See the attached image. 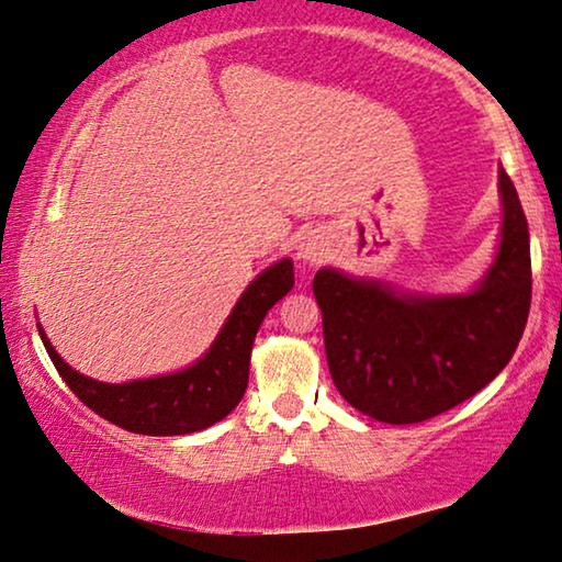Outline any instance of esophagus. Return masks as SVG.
Listing matches in <instances>:
<instances>
[{
	"label": "esophagus",
	"instance_id": "obj_1",
	"mask_svg": "<svg viewBox=\"0 0 562 562\" xmlns=\"http://www.w3.org/2000/svg\"><path fill=\"white\" fill-rule=\"evenodd\" d=\"M327 252L323 235H305L295 247V255L302 265H317Z\"/></svg>",
	"mask_w": 562,
	"mask_h": 562
}]
</instances>
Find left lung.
Wrapping results in <instances>:
<instances>
[{
    "instance_id": "obj_1",
    "label": "left lung",
    "mask_w": 562,
    "mask_h": 562,
    "mask_svg": "<svg viewBox=\"0 0 562 562\" xmlns=\"http://www.w3.org/2000/svg\"><path fill=\"white\" fill-rule=\"evenodd\" d=\"M501 243L473 290L409 292L393 282L317 270L329 375L362 415L387 425L430 420L501 375L530 313V233L515 184L497 169Z\"/></svg>"
}]
</instances>
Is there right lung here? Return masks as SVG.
<instances>
[{
    "mask_svg": "<svg viewBox=\"0 0 562 562\" xmlns=\"http://www.w3.org/2000/svg\"><path fill=\"white\" fill-rule=\"evenodd\" d=\"M295 284L290 257H282L247 284L215 342L198 362L169 375L100 382L77 372L59 358L49 337H40L61 380L82 403L112 425L139 435H190L227 417L243 400L249 380V355L265 315Z\"/></svg>",
    "mask_w": 562,
    "mask_h": 562,
    "instance_id": "add662e5",
    "label": "right lung"
}]
</instances>
